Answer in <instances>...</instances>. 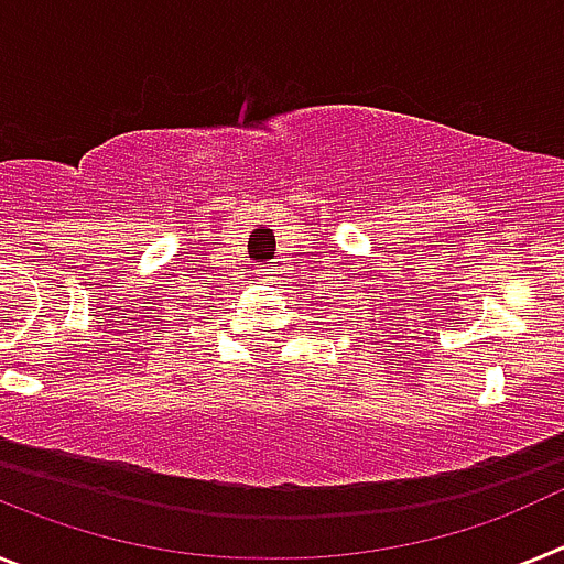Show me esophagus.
Wrapping results in <instances>:
<instances>
[{
  "label": "esophagus",
  "instance_id": "obj_1",
  "mask_svg": "<svg viewBox=\"0 0 564 564\" xmlns=\"http://www.w3.org/2000/svg\"><path fill=\"white\" fill-rule=\"evenodd\" d=\"M259 276H262V282H265V285H276V268H259Z\"/></svg>",
  "mask_w": 564,
  "mask_h": 564
}]
</instances>
